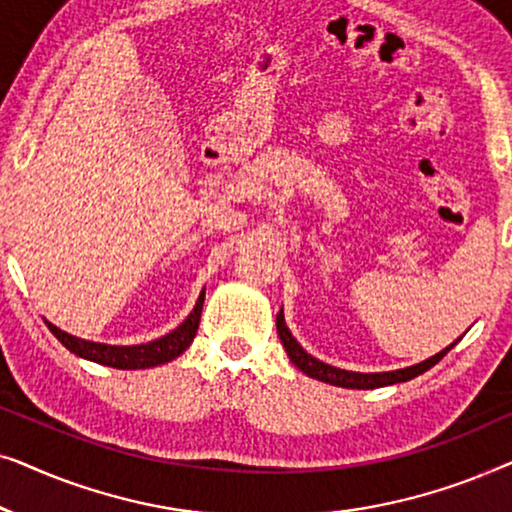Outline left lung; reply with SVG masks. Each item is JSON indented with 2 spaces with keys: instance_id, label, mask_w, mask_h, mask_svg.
I'll use <instances>...</instances> for the list:
<instances>
[{
  "instance_id": "obj_1",
  "label": "left lung",
  "mask_w": 512,
  "mask_h": 512,
  "mask_svg": "<svg viewBox=\"0 0 512 512\" xmlns=\"http://www.w3.org/2000/svg\"><path fill=\"white\" fill-rule=\"evenodd\" d=\"M277 333H279V340H282V345L286 349V354H289L293 366H296L298 370H303L305 375L314 377V380L335 384V387H345V389H377V387H387V384L408 382V380H412V377L422 375L429 368L436 366V363L443 359V356L459 342V340L452 342V345L445 347L443 352H438L436 356H431V359L417 363V366H410L403 370H391V373H352V370H340L335 366H328V363L314 359V356L307 354L305 349L298 345L296 338H293L289 328H286L282 312L277 314Z\"/></svg>"
}]
</instances>
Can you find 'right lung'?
Here are the masks:
<instances>
[{
  "mask_svg": "<svg viewBox=\"0 0 512 512\" xmlns=\"http://www.w3.org/2000/svg\"><path fill=\"white\" fill-rule=\"evenodd\" d=\"M202 303H205V291L200 293L198 303H195L193 312L188 314L184 324L174 328L172 333L163 335V338L146 342V345H135V347H116V345H100V342H90L74 338L65 331H60L58 326L48 324L55 338H58L62 345H65L69 352L83 356V359H90L95 363H102V366L111 368H123V370H135V368H153L160 366V363H167L177 359L179 354H184L188 345H191L195 333H198L200 314H202Z\"/></svg>",
  "mask_w": 512,
  "mask_h": 512,
  "instance_id": "obj_1",
  "label": "right lung"
}]
</instances>
